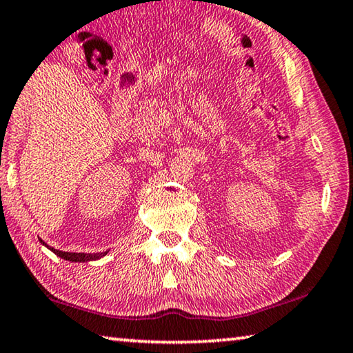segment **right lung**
I'll list each match as a JSON object with an SVG mask.
<instances>
[{
    "label": "right lung",
    "instance_id": "add662e5",
    "mask_svg": "<svg viewBox=\"0 0 353 353\" xmlns=\"http://www.w3.org/2000/svg\"><path fill=\"white\" fill-rule=\"evenodd\" d=\"M41 243H42V245H46V243L42 240H41ZM48 249H50L52 252H55L58 257H61L64 260H69V262H90V260H97V259L104 257L107 254V251L105 252H96V254H85V252H63V251H58V249H53V248H48Z\"/></svg>",
    "mask_w": 353,
    "mask_h": 353
}]
</instances>
